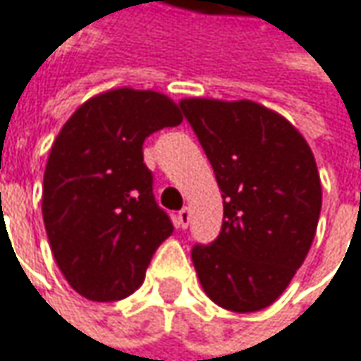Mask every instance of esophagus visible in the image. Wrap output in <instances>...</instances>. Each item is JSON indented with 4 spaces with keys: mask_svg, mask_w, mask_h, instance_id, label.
<instances>
[{
    "mask_svg": "<svg viewBox=\"0 0 361 361\" xmlns=\"http://www.w3.org/2000/svg\"><path fill=\"white\" fill-rule=\"evenodd\" d=\"M176 222H178V226L180 228H188V224H190V208H183V210L178 212Z\"/></svg>",
    "mask_w": 361,
    "mask_h": 361,
    "instance_id": "esophagus-1",
    "label": "esophagus"
}]
</instances>
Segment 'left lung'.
<instances>
[{
  "label": "left lung",
  "mask_w": 361,
  "mask_h": 361,
  "mask_svg": "<svg viewBox=\"0 0 361 361\" xmlns=\"http://www.w3.org/2000/svg\"><path fill=\"white\" fill-rule=\"evenodd\" d=\"M224 197L218 238L192 260L216 305L252 313L273 305L303 264L322 212L313 151L289 121L252 101L183 99Z\"/></svg>",
  "instance_id": "obj_1"
}]
</instances>
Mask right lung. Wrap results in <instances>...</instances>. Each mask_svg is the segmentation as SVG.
Instances as JSON below:
<instances>
[{
    "label": "right lung",
    "mask_w": 361,
    "mask_h": 361,
    "mask_svg": "<svg viewBox=\"0 0 361 361\" xmlns=\"http://www.w3.org/2000/svg\"><path fill=\"white\" fill-rule=\"evenodd\" d=\"M155 90L115 88L82 102L52 143L42 216L56 264L90 301L129 297L173 224L155 197L143 141L181 123Z\"/></svg>",
    "instance_id": "obj_1"
}]
</instances>
